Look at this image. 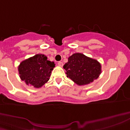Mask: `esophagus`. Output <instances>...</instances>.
<instances>
[{"instance_id":"obj_1","label":"esophagus","mask_w":130,"mask_h":130,"mask_svg":"<svg viewBox=\"0 0 130 130\" xmlns=\"http://www.w3.org/2000/svg\"><path fill=\"white\" fill-rule=\"evenodd\" d=\"M58 65H59V66H60V67H63V62H61V61L58 62Z\"/></svg>"}]
</instances>
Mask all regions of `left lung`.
Wrapping results in <instances>:
<instances>
[{
	"mask_svg": "<svg viewBox=\"0 0 130 130\" xmlns=\"http://www.w3.org/2000/svg\"><path fill=\"white\" fill-rule=\"evenodd\" d=\"M67 77L78 85L89 84L97 79L102 72L99 62L82 53H74L63 66Z\"/></svg>",
	"mask_w": 130,
	"mask_h": 130,
	"instance_id": "left-lung-1",
	"label": "left lung"
}]
</instances>
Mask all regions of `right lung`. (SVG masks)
I'll return each mask as SVG.
<instances>
[{"label": "right lung", "mask_w": 130, "mask_h": 130, "mask_svg": "<svg viewBox=\"0 0 130 130\" xmlns=\"http://www.w3.org/2000/svg\"><path fill=\"white\" fill-rule=\"evenodd\" d=\"M55 65L45 55H35L20 63L18 67L20 78L27 85L40 88L48 81Z\"/></svg>", "instance_id": "add662e5"}]
</instances>
